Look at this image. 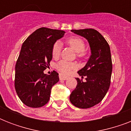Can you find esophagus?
I'll return each mask as SVG.
<instances>
[{
    "label": "esophagus",
    "mask_w": 131,
    "mask_h": 131,
    "mask_svg": "<svg viewBox=\"0 0 131 131\" xmlns=\"http://www.w3.org/2000/svg\"><path fill=\"white\" fill-rule=\"evenodd\" d=\"M59 78L60 80H67L69 78H68V77H67V76H64V75H62V74H60Z\"/></svg>",
    "instance_id": "1"
}]
</instances>
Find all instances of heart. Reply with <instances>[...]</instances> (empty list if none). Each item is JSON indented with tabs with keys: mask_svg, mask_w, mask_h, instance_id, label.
I'll return each instance as SVG.
<instances>
[{
	"mask_svg": "<svg viewBox=\"0 0 131 131\" xmlns=\"http://www.w3.org/2000/svg\"><path fill=\"white\" fill-rule=\"evenodd\" d=\"M67 43L77 52V55L79 58H83L86 55L85 49V42L82 38L79 37H73L69 38L67 40ZM62 45L59 41H56L53 45L51 49V55L53 58H58L60 55ZM77 66L74 62L67 61L65 60H61L56 64V69L64 75H67L71 71V70L75 69Z\"/></svg>",
	"mask_w": 131,
	"mask_h": 131,
	"instance_id": "obj_1",
	"label": "heart"
}]
</instances>
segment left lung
Returning <instances> with one entry per match:
<instances>
[{
    "mask_svg": "<svg viewBox=\"0 0 131 131\" xmlns=\"http://www.w3.org/2000/svg\"><path fill=\"white\" fill-rule=\"evenodd\" d=\"M88 40L91 56L86 66L78 72L83 79L76 78L78 85L70 95V101L78 108L87 109L99 103L110 88L112 61L110 45L101 34L92 28L71 30Z\"/></svg>",
    "mask_w": 131,
    "mask_h": 131,
    "instance_id": "left-lung-1",
    "label": "left lung"
}]
</instances>
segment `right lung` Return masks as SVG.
<instances>
[{"label": "right lung", "mask_w": 131, "mask_h": 131, "mask_svg": "<svg viewBox=\"0 0 131 131\" xmlns=\"http://www.w3.org/2000/svg\"><path fill=\"white\" fill-rule=\"evenodd\" d=\"M65 32L42 27L36 30L22 44L15 64V88L19 99L30 107H41L49 101L52 86L59 81L55 71H43L52 59L51 49Z\"/></svg>", "instance_id": "1"}]
</instances>
